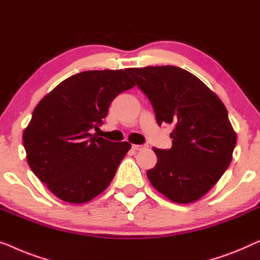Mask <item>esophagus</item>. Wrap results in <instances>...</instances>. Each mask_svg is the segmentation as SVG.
<instances>
[{
	"label": "esophagus",
	"instance_id": "1",
	"mask_svg": "<svg viewBox=\"0 0 260 260\" xmlns=\"http://www.w3.org/2000/svg\"><path fill=\"white\" fill-rule=\"evenodd\" d=\"M132 148L134 149V151H141L142 148H145L144 145H133L132 146Z\"/></svg>",
	"mask_w": 260,
	"mask_h": 260
}]
</instances>
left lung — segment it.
<instances>
[{
    "label": "left lung",
    "instance_id": "obj_1",
    "mask_svg": "<svg viewBox=\"0 0 260 260\" xmlns=\"http://www.w3.org/2000/svg\"><path fill=\"white\" fill-rule=\"evenodd\" d=\"M154 108L159 126H173L170 149L153 151L147 171L153 187L177 204H189L217 184L232 160L237 134L218 95L185 69L174 66L128 68Z\"/></svg>",
    "mask_w": 260,
    "mask_h": 260
}]
</instances>
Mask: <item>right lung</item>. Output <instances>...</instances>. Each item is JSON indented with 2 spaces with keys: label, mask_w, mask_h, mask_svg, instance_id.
<instances>
[{
  "label": "right lung",
  "mask_w": 260,
  "mask_h": 260,
  "mask_svg": "<svg viewBox=\"0 0 260 260\" xmlns=\"http://www.w3.org/2000/svg\"><path fill=\"white\" fill-rule=\"evenodd\" d=\"M135 83L122 69L87 71L43 96L23 132L29 167L54 196L83 204L101 194L131 149L89 133L107 116L116 95Z\"/></svg>",
  "instance_id": "obj_1"
}]
</instances>
